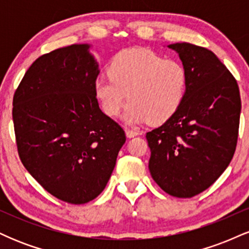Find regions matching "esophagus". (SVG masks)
<instances>
[{"mask_svg":"<svg viewBox=\"0 0 249 249\" xmlns=\"http://www.w3.org/2000/svg\"><path fill=\"white\" fill-rule=\"evenodd\" d=\"M125 134H126L127 138H133V137L138 136V132H136V131L133 130H130V128H125Z\"/></svg>","mask_w":249,"mask_h":249,"instance_id":"34e87169","label":"esophagus"}]
</instances>
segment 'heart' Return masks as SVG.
<instances>
[{
    "instance_id": "heart-1",
    "label": "heart",
    "mask_w": 249,
    "mask_h": 249,
    "mask_svg": "<svg viewBox=\"0 0 249 249\" xmlns=\"http://www.w3.org/2000/svg\"><path fill=\"white\" fill-rule=\"evenodd\" d=\"M107 73L93 83L97 101L105 115L115 117L128 99L124 119L130 124L166 122L186 97L188 75L182 63L146 48L119 51Z\"/></svg>"
}]
</instances>
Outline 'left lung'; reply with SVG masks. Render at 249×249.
Wrapping results in <instances>:
<instances>
[{
  "label": "left lung",
  "instance_id": "8db88e82",
  "mask_svg": "<svg viewBox=\"0 0 249 249\" xmlns=\"http://www.w3.org/2000/svg\"><path fill=\"white\" fill-rule=\"evenodd\" d=\"M167 47L186 68L188 87L179 110L146 133L148 170L170 196L192 198L207 190L232 160L241 99L235 78L212 51L191 43Z\"/></svg>",
  "mask_w": 249,
  "mask_h": 249
}]
</instances>
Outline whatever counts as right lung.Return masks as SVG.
<instances>
[{
	"label": "right lung",
	"instance_id": "1",
	"mask_svg": "<svg viewBox=\"0 0 249 249\" xmlns=\"http://www.w3.org/2000/svg\"><path fill=\"white\" fill-rule=\"evenodd\" d=\"M90 48L73 44L37 58L13 101L22 164L45 191L75 205L103 192L126 141L99 108L93 91L99 65Z\"/></svg>",
	"mask_w": 249,
	"mask_h": 249
}]
</instances>
